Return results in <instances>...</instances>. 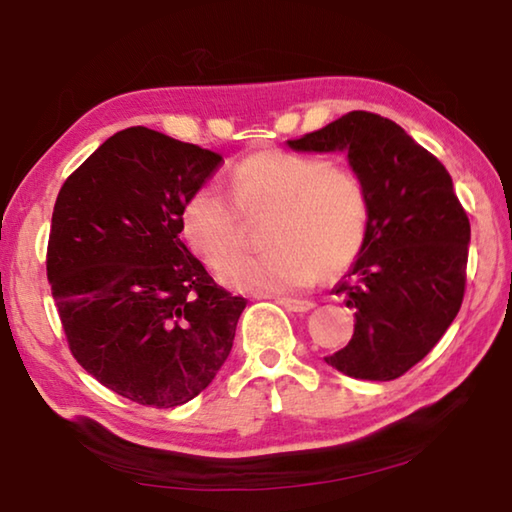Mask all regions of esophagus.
Masks as SVG:
<instances>
[{"label": "esophagus", "instance_id": "34e87169", "mask_svg": "<svg viewBox=\"0 0 512 512\" xmlns=\"http://www.w3.org/2000/svg\"><path fill=\"white\" fill-rule=\"evenodd\" d=\"M277 302H280V305H282L284 309L298 311V314H302V311H309V309L316 307L311 300H296V298H277Z\"/></svg>", "mask_w": 512, "mask_h": 512}]
</instances>
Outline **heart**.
Listing matches in <instances>:
<instances>
[{
	"mask_svg": "<svg viewBox=\"0 0 512 512\" xmlns=\"http://www.w3.org/2000/svg\"><path fill=\"white\" fill-rule=\"evenodd\" d=\"M230 187L235 202L216 185L198 187L180 219L189 248L207 266L226 264L219 273L225 287L284 296L309 287L318 266L341 273L357 259L368 230V194L350 167L266 149L232 167ZM241 213L272 214L268 254L231 258L240 247Z\"/></svg>",
	"mask_w": 512,
	"mask_h": 512,
	"instance_id": "obj_1",
	"label": "heart"
}]
</instances>
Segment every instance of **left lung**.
<instances>
[{
	"label": "left lung",
	"instance_id": "left-lung-1",
	"mask_svg": "<svg viewBox=\"0 0 512 512\" xmlns=\"http://www.w3.org/2000/svg\"><path fill=\"white\" fill-rule=\"evenodd\" d=\"M300 153H345L368 194L363 246L336 293L354 334L325 357L343 375L391 381L431 352L461 309L470 221L438 158L395 121L354 110L289 140Z\"/></svg>",
	"mask_w": 512,
	"mask_h": 512
}]
</instances>
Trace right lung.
<instances>
[{
    "mask_svg": "<svg viewBox=\"0 0 512 512\" xmlns=\"http://www.w3.org/2000/svg\"><path fill=\"white\" fill-rule=\"evenodd\" d=\"M219 153L144 126L108 137L60 187L47 280L74 359L153 409L205 391L246 298L221 289L180 239L187 198Z\"/></svg>",
    "mask_w": 512,
    "mask_h": 512,
    "instance_id": "obj_1",
    "label": "right lung"
}]
</instances>
